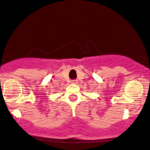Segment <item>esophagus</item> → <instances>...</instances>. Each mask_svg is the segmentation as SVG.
<instances>
[{"mask_svg": "<svg viewBox=\"0 0 150 150\" xmlns=\"http://www.w3.org/2000/svg\"><path fill=\"white\" fill-rule=\"evenodd\" d=\"M71 83L72 84H76V83H77V80H71Z\"/></svg>", "mask_w": 150, "mask_h": 150, "instance_id": "34e87169", "label": "esophagus"}]
</instances>
